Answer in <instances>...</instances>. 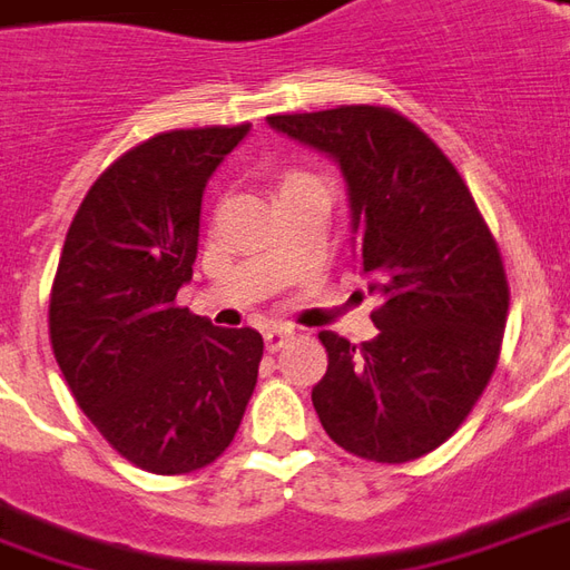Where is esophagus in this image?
<instances>
[{"label": "esophagus", "instance_id": "1", "mask_svg": "<svg viewBox=\"0 0 570 570\" xmlns=\"http://www.w3.org/2000/svg\"><path fill=\"white\" fill-rule=\"evenodd\" d=\"M292 337H294V328H288V325H269V328L263 332L266 351H278V347H285Z\"/></svg>", "mask_w": 570, "mask_h": 570}]
</instances>
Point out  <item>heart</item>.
Listing matches in <instances>:
<instances>
[{
    "mask_svg": "<svg viewBox=\"0 0 570 570\" xmlns=\"http://www.w3.org/2000/svg\"><path fill=\"white\" fill-rule=\"evenodd\" d=\"M307 179H313V176H309V173H304V170L285 173V176H282V183H278V191H282V188H288V186H297V183H307Z\"/></svg>",
    "mask_w": 570,
    "mask_h": 570,
    "instance_id": "1",
    "label": "heart"
}]
</instances>
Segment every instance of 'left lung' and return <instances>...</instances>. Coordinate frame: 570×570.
Masks as SVG:
<instances>
[{
	"instance_id": "1",
	"label": "left lung",
	"mask_w": 570,
	"mask_h": 570,
	"mask_svg": "<svg viewBox=\"0 0 570 570\" xmlns=\"http://www.w3.org/2000/svg\"><path fill=\"white\" fill-rule=\"evenodd\" d=\"M269 127L337 160L379 335L328 353L313 406L325 434L368 462L438 450L497 368L509 313L500 247L456 167L403 114L341 105L276 114Z\"/></svg>"
}]
</instances>
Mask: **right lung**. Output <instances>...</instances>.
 Wrapping results in <instances>:
<instances>
[{"label": "right lung", "instance_id": "obj_1", "mask_svg": "<svg viewBox=\"0 0 570 570\" xmlns=\"http://www.w3.org/2000/svg\"><path fill=\"white\" fill-rule=\"evenodd\" d=\"M247 129H173L129 148L86 191L58 261L49 337L61 375L101 438L151 474L210 465L257 384L261 332L176 307L207 179Z\"/></svg>", "mask_w": 570, "mask_h": 570}]
</instances>
